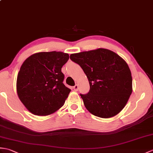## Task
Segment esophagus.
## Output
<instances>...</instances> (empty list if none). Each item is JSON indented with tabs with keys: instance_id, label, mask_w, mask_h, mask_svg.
Segmentation results:
<instances>
[{
	"instance_id": "1",
	"label": "esophagus",
	"mask_w": 153,
	"mask_h": 153,
	"mask_svg": "<svg viewBox=\"0 0 153 153\" xmlns=\"http://www.w3.org/2000/svg\"><path fill=\"white\" fill-rule=\"evenodd\" d=\"M74 91H77L78 90V85L77 84H76L75 86L74 87Z\"/></svg>"
}]
</instances>
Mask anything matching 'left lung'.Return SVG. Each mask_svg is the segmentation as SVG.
I'll use <instances>...</instances> for the list:
<instances>
[{"label":"left lung","mask_w":153,"mask_h":153,"mask_svg":"<svg viewBox=\"0 0 153 153\" xmlns=\"http://www.w3.org/2000/svg\"><path fill=\"white\" fill-rule=\"evenodd\" d=\"M70 58L81 67L89 82V92L80 94L88 111L105 119L121 111L132 93V75L125 60L104 48L73 53Z\"/></svg>","instance_id":"obj_1"}]
</instances>
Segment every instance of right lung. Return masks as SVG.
I'll return each instance as SVG.
<instances>
[{"instance_id":"add662e5","label":"right lung","mask_w":153,"mask_h":153,"mask_svg":"<svg viewBox=\"0 0 153 153\" xmlns=\"http://www.w3.org/2000/svg\"><path fill=\"white\" fill-rule=\"evenodd\" d=\"M68 59V53L61 51L39 52L22 64L17 78V93L33 114L51 115L65 104L71 90L63 83L61 68Z\"/></svg>"}]
</instances>
